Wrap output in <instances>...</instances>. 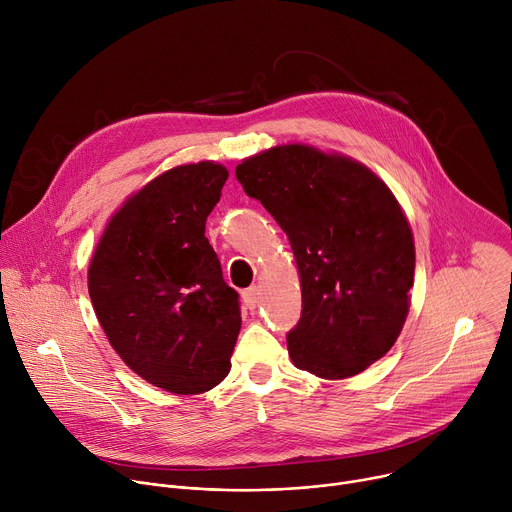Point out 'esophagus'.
<instances>
[{
	"label": "esophagus",
	"instance_id": "34e87169",
	"mask_svg": "<svg viewBox=\"0 0 512 512\" xmlns=\"http://www.w3.org/2000/svg\"><path fill=\"white\" fill-rule=\"evenodd\" d=\"M241 296H243V302H245V306H247L249 310H255V308L259 306V294H257V287H255V285L243 289Z\"/></svg>",
	"mask_w": 512,
	"mask_h": 512
}]
</instances>
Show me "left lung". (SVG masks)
Returning <instances> with one entry per match:
<instances>
[{
    "label": "left lung",
    "mask_w": 512,
    "mask_h": 512,
    "mask_svg": "<svg viewBox=\"0 0 512 512\" xmlns=\"http://www.w3.org/2000/svg\"><path fill=\"white\" fill-rule=\"evenodd\" d=\"M245 194L285 231L302 279L287 332L298 369L346 379L385 356L407 312L415 247L407 218L371 170L308 145H281L235 168Z\"/></svg>",
    "instance_id": "1"
}]
</instances>
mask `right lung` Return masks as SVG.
<instances>
[{"mask_svg": "<svg viewBox=\"0 0 512 512\" xmlns=\"http://www.w3.org/2000/svg\"><path fill=\"white\" fill-rule=\"evenodd\" d=\"M227 178L214 162L158 176L111 218L89 267V296L115 352L176 395L221 383L241 330L239 294L204 237Z\"/></svg>", "mask_w": 512, "mask_h": 512, "instance_id": "obj_1", "label": "right lung"}]
</instances>
